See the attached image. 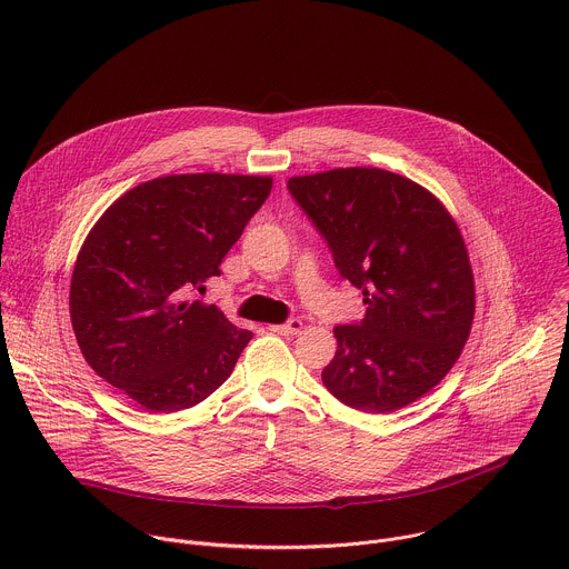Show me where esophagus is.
<instances>
[{
  "mask_svg": "<svg viewBox=\"0 0 569 569\" xmlns=\"http://www.w3.org/2000/svg\"><path fill=\"white\" fill-rule=\"evenodd\" d=\"M301 327H303L301 319H288L286 323H274V327H270V331L277 336H297Z\"/></svg>",
  "mask_w": 569,
  "mask_h": 569,
  "instance_id": "obj_1",
  "label": "esophagus"
}]
</instances>
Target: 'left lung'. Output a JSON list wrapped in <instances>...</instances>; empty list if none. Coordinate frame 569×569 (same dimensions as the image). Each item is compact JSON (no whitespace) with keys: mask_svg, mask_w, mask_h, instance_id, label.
<instances>
[{"mask_svg":"<svg viewBox=\"0 0 569 569\" xmlns=\"http://www.w3.org/2000/svg\"><path fill=\"white\" fill-rule=\"evenodd\" d=\"M288 191L327 240L367 312L342 323L321 380L345 405L387 415L428 393L457 362L475 315L463 238L446 207L382 169L290 178Z\"/></svg>","mask_w":569,"mask_h":569,"instance_id":"left-lung-1","label":"left lung"}]
</instances>
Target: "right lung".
Segmentation results:
<instances>
[{"label": "right lung", "mask_w": 569, "mask_h": 569, "mask_svg": "<svg viewBox=\"0 0 569 569\" xmlns=\"http://www.w3.org/2000/svg\"><path fill=\"white\" fill-rule=\"evenodd\" d=\"M272 178L191 173L123 193L78 252L69 312L88 365L148 412L213 393L252 333L193 299L270 196Z\"/></svg>", "instance_id": "right-lung-1"}]
</instances>
